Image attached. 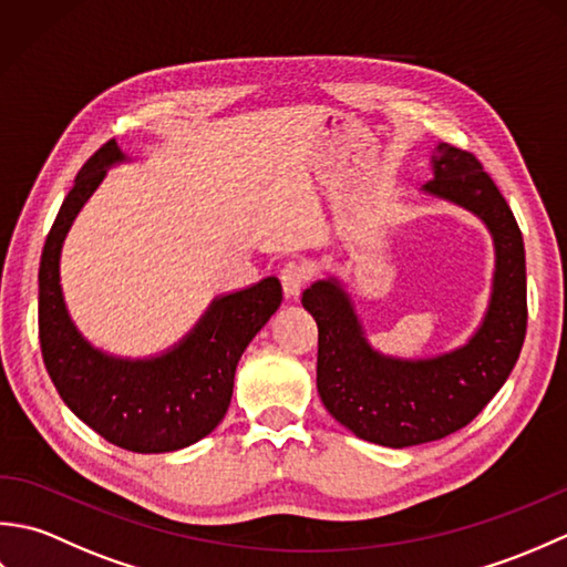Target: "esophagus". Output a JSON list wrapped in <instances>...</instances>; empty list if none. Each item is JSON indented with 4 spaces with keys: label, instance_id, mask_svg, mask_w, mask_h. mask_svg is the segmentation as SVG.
Returning <instances> with one entry per match:
<instances>
[{
    "label": "esophagus",
    "instance_id": "esophagus-1",
    "mask_svg": "<svg viewBox=\"0 0 567 567\" xmlns=\"http://www.w3.org/2000/svg\"><path fill=\"white\" fill-rule=\"evenodd\" d=\"M309 277V268L305 262H297V260H290L282 265L280 270V280H282V290H285V297L292 299L299 295V290H302L305 282Z\"/></svg>",
    "mask_w": 567,
    "mask_h": 567
}]
</instances>
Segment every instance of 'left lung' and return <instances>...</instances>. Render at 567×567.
I'll return each instance as SVG.
<instances>
[{"mask_svg":"<svg viewBox=\"0 0 567 567\" xmlns=\"http://www.w3.org/2000/svg\"><path fill=\"white\" fill-rule=\"evenodd\" d=\"M421 195L473 214L495 248L485 315L461 346L424 358L382 353L370 343L339 277H321L302 292L319 327L317 390L323 406L358 439L388 449L439 441L470 424L507 382L526 336L524 238L483 165L439 143Z\"/></svg>","mask_w":567,"mask_h":567,"instance_id":"1","label":"left lung"}]
</instances>
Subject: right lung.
<instances>
[{"label":"right lung","mask_w":567,"mask_h":567,"mask_svg":"<svg viewBox=\"0 0 567 567\" xmlns=\"http://www.w3.org/2000/svg\"><path fill=\"white\" fill-rule=\"evenodd\" d=\"M131 163L116 141L82 165L45 238L39 270V336L48 375L68 409L102 439L134 453H173L202 441L231 404L240 355L282 305L277 277L216 295L183 339L131 358L94 346L72 321L60 252L72 221L110 167Z\"/></svg>","instance_id":"1"}]
</instances>
